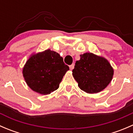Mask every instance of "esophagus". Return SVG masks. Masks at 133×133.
Here are the masks:
<instances>
[{
    "instance_id": "obj_1",
    "label": "esophagus",
    "mask_w": 133,
    "mask_h": 133,
    "mask_svg": "<svg viewBox=\"0 0 133 133\" xmlns=\"http://www.w3.org/2000/svg\"><path fill=\"white\" fill-rule=\"evenodd\" d=\"M74 66H75V64H71V65H69V68H70L71 70H73V68H74Z\"/></svg>"
}]
</instances>
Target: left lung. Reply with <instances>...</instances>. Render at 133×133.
I'll return each instance as SVG.
<instances>
[{"mask_svg": "<svg viewBox=\"0 0 133 133\" xmlns=\"http://www.w3.org/2000/svg\"><path fill=\"white\" fill-rule=\"evenodd\" d=\"M73 76L81 90L97 93L104 90L112 80L114 70L107 59L92 53L80 55L75 63Z\"/></svg>", "mask_w": 133, "mask_h": 133, "instance_id": "obj_1", "label": "left lung"}]
</instances>
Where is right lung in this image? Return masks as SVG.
I'll list each match as a JSON object with an SVG mask.
<instances>
[{
	"label": "right lung",
	"instance_id": "right-lung-1",
	"mask_svg": "<svg viewBox=\"0 0 133 133\" xmlns=\"http://www.w3.org/2000/svg\"><path fill=\"white\" fill-rule=\"evenodd\" d=\"M69 69L58 53L47 49L29 57L24 66L22 74L32 90L45 95L58 89L63 76Z\"/></svg>",
	"mask_w": 133,
	"mask_h": 133
}]
</instances>
